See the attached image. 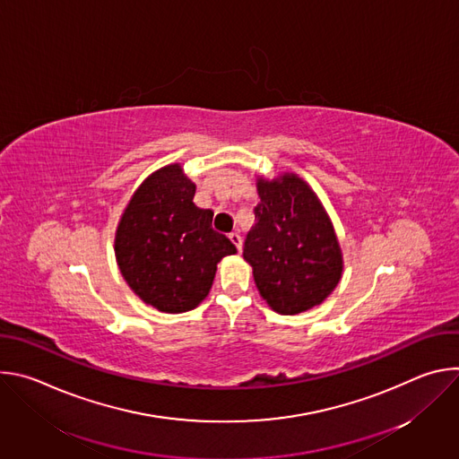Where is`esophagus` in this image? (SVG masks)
Here are the masks:
<instances>
[{
    "instance_id": "obj_1",
    "label": "esophagus",
    "mask_w": 459,
    "mask_h": 459,
    "mask_svg": "<svg viewBox=\"0 0 459 459\" xmlns=\"http://www.w3.org/2000/svg\"><path fill=\"white\" fill-rule=\"evenodd\" d=\"M229 238H230V241L236 245V248H238V250H241V236H239L238 232H230V234H229Z\"/></svg>"
}]
</instances>
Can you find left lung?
Instances as JSON below:
<instances>
[{"label":"left lung","mask_w":459,"mask_h":459,"mask_svg":"<svg viewBox=\"0 0 459 459\" xmlns=\"http://www.w3.org/2000/svg\"><path fill=\"white\" fill-rule=\"evenodd\" d=\"M259 204L243 257L273 310L294 316L323 303L342 280L343 257L333 221L298 174L257 178Z\"/></svg>","instance_id":"8db88e82"}]
</instances>
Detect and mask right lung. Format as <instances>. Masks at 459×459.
Listing matches in <instances>:
<instances>
[{
	"mask_svg": "<svg viewBox=\"0 0 459 459\" xmlns=\"http://www.w3.org/2000/svg\"><path fill=\"white\" fill-rule=\"evenodd\" d=\"M195 185L179 163L152 172L117 223V267L147 305L179 314L198 307L234 243L212 229L214 212L194 205Z\"/></svg>",
	"mask_w": 459,
	"mask_h": 459,
	"instance_id": "right-lung-1",
	"label": "right lung"
}]
</instances>
